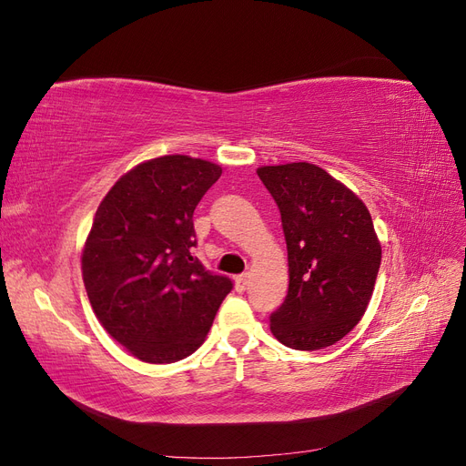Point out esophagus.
<instances>
[{"instance_id":"esophagus-1","label":"esophagus","mask_w":466,"mask_h":466,"mask_svg":"<svg viewBox=\"0 0 466 466\" xmlns=\"http://www.w3.org/2000/svg\"><path fill=\"white\" fill-rule=\"evenodd\" d=\"M247 286H248V274H241V276L235 278V289L237 291H245Z\"/></svg>"}]
</instances>
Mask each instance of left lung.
<instances>
[{
    "instance_id": "obj_1",
    "label": "left lung",
    "mask_w": 466,
    "mask_h": 466,
    "mask_svg": "<svg viewBox=\"0 0 466 466\" xmlns=\"http://www.w3.org/2000/svg\"><path fill=\"white\" fill-rule=\"evenodd\" d=\"M257 173L281 214L288 245V298L270 330L293 350L336 344L368 309L380 243L368 206L324 168L299 161Z\"/></svg>"
}]
</instances>
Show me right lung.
I'll list each match as a JSON object with an SVG mask.
<instances>
[{"instance_id":"obj_1","label":"right lung","mask_w":466,"mask_h":466,"mask_svg":"<svg viewBox=\"0 0 466 466\" xmlns=\"http://www.w3.org/2000/svg\"><path fill=\"white\" fill-rule=\"evenodd\" d=\"M221 167L163 155L124 173L96 208L81 274L101 327L146 363L198 350L231 279L192 257L194 209Z\"/></svg>"}]
</instances>
